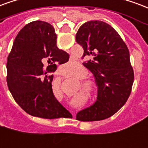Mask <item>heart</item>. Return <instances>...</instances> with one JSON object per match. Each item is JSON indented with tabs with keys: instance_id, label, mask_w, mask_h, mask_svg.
I'll list each match as a JSON object with an SVG mask.
<instances>
[{
	"instance_id": "heart-1",
	"label": "heart",
	"mask_w": 148,
	"mask_h": 148,
	"mask_svg": "<svg viewBox=\"0 0 148 148\" xmlns=\"http://www.w3.org/2000/svg\"><path fill=\"white\" fill-rule=\"evenodd\" d=\"M77 66V63L75 61H69L67 63H66L64 65L62 66L61 67V71H71V70H73L74 67ZM88 74V71H86V69L84 68V67H82L80 69L79 71H77L76 74H74L73 76H74L75 78L77 79H82L84 77H85ZM82 88L86 90L87 92H88L89 93H92L96 88V85H95V82H92V81H90V80H85V81H83L82 83Z\"/></svg>"
}]
</instances>
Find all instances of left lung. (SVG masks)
<instances>
[{
	"instance_id": "1",
	"label": "left lung",
	"mask_w": 148,
	"mask_h": 148,
	"mask_svg": "<svg viewBox=\"0 0 148 148\" xmlns=\"http://www.w3.org/2000/svg\"><path fill=\"white\" fill-rule=\"evenodd\" d=\"M76 41L84 49L83 56H93L83 64L92 73L98 88L96 101L80 110L76 119L93 121L108 119L125 103L132 90L134 73L129 49L113 27L99 20L82 25Z\"/></svg>"
}]
</instances>
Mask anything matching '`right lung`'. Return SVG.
I'll return each mask as SVG.
<instances>
[{"label": "right lung", "instance_id": "obj_1", "mask_svg": "<svg viewBox=\"0 0 148 148\" xmlns=\"http://www.w3.org/2000/svg\"><path fill=\"white\" fill-rule=\"evenodd\" d=\"M57 36L51 24H27L14 40L7 61V84L18 106L30 115L54 119L69 111L55 97L52 75L57 64L66 63L69 55L58 49ZM47 65V71L43 70Z\"/></svg>", "mask_w": 148, "mask_h": 148}]
</instances>
